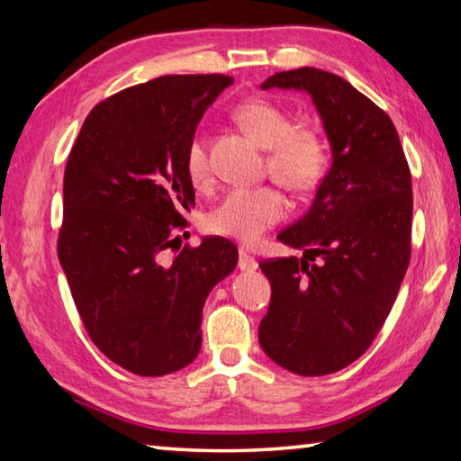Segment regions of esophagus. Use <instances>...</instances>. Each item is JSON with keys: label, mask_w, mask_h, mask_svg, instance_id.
I'll return each mask as SVG.
<instances>
[{"label": "esophagus", "mask_w": 461, "mask_h": 461, "mask_svg": "<svg viewBox=\"0 0 461 461\" xmlns=\"http://www.w3.org/2000/svg\"><path fill=\"white\" fill-rule=\"evenodd\" d=\"M238 267H240V270H244V272H254L256 268H258V262H256V258H254L252 254L248 252V249L240 248V260H238Z\"/></svg>", "instance_id": "esophagus-1"}]
</instances>
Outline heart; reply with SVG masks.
<instances>
[{
  "label": "heart",
  "instance_id": "1",
  "mask_svg": "<svg viewBox=\"0 0 461 461\" xmlns=\"http://www.w3.org/2000/svg\"><path fill=\"white\" fill-rule=\"evenodd\" d=\"M236 120L256 142L268 148L267 168L280 185L307 193L323 181L330 167V148L317 130L293 126L291 113L268 99H248L236 109ZM185 168L194 186L212 178L207 142L194 134L185 152ZM286 217V201L275 185L238 186L223 194L207 215L209 230L241 241H256Z\"/></svg>",
  "mask_w": 461,
  "mask_h": 461
}]
</instances>
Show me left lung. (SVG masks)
<instances>
[{
  "label": "left lung",
  "mask_w": 461,
  "mask_h": 461,
  "mask_svg": "<svg viewBox=\"0 0 461 461\" xmlns=\"http://www.w3.org/2000/svg\"><path fill=\"white\" fill-rule=\"evenodd\" d=\"M260 87L307 91L331 144V168L313 205L278 233L303 258L260 262L272 296L258 327L272 362L299 376H325L370 348L407 275L409 162L386 112L341 77L303 67Z\"/></svg>",
  "instance_id": "1"
}]
</instances>
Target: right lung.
I'll return each mask as SVG.
<instances>
[{
    "label": "right lung",
    "instance_id": "add662e5",
    "mask_svg": "<svg viewBox=\"0 0 461 461\" xmlns=\"http://www.w3.org/2000/svg\"><path fill=\"white\" fill-rule=\"evenodd\" d=\"M231 83L167 75L123 89L91 109L68 154L60 267L91 341L138 376H165L197 357L207 294L238 264L225 238L167 258L194 205L186 144Z\"/></svg>",
    "mask_w": 461,
    "mask_h": 461
}]
</instances>
